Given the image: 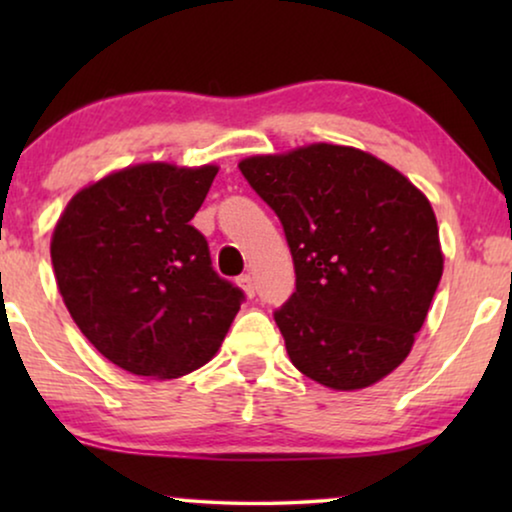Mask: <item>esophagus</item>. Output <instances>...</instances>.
Here are the masks:
<instances>
[{"label":"esophagus","instance_id":"1","mask_svg":"<svg viewBox=\"0 0 512 512\" xmlns=\"http://www.w3.org/2000/svg\"><path fill=\"white\" fill-rule=\"evenodd\" d=\"M237 286H240V289L247 293L249 298H254L256 296V286H254V277L251 275H240L237 277Z\"/></svg>","mask_w":512,"mask_h":512}]
</instances>
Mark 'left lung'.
Returning <instances> with one entry per match:
<instances>
[{
    "instance_id": "left-lung-1",
    "label": "left lung",
    "mask_w": 512,
    "mask_h": 512,
    "mask_svg": "<svg viewBox=\"0 0 512 512\" xmlns=\"http://www.w3.org/2000/svg\"><path fill=\"white\" fill-rule=\"evenodd\" d=\"M240 172L293 256L296 291L275 312L291 363L338 391L380 382L410 354L443 277L431 202L352 146L251 156Z\"/></svg>"
}]
</instances>
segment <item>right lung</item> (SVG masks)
<instances>
[{
  "mask_svg": "<svg viewBox=\"0 0 512 512\" xmlns=\"http://www.w3.org/2000/svg\"><path fill=\"white\" fill-rule=\"evenodd\" d=\"M216 165L144 163L69 200L51 261L69 314L118 368L172 380L219 352L244 293L212 268L191 219Z\"/></svg>",
  "mask_w": 512,
  "mask_h": 512,
  "instance_id": "add662e5",
  "label": "right lung"
}]
</instances>
